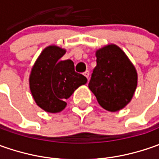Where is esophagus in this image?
I'll list each match as a JSON object with an SVG mask.
<instances>
[{"instance_id": "1", "label": "esophagus", "mask_w": 159, "mask_h": 159, "mask_svg": "<svg viewBox=\"0 0 159 159\" xmlns=\"http://www.w3.org/2000/svg\"><path fill=\"white\" fill-rule=\"evenodd\" d=\"M84 76L86 77L87 79H89V70H86V71L84 72Z\"/></svg>"}]
</instances>
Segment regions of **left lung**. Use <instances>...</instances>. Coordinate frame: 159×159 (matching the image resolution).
Masks as SVG:
<instances>
[{"label":"left lung","instance_id":"left-lung-1","mask_svg":"<svg viewBox=\"0 0 159 159\" xmlns=\"http://www.w3.org/2000/svg\"><path fill=\"white\" fill-rule=\"evenodd\" d=\"M96 66L89 84L98 103L109 111L126 106L137 87V72L124 51L111 44L95 52Z\"/></svg>","mask_w":159,"mask_h":159}]
</instances>
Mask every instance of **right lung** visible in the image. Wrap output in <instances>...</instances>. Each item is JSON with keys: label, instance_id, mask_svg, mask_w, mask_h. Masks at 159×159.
Instances as JSON below:
<instances>
[{"label": "right lung", "instance_id": "add662e5", "mask_svg": "<svg viewBox=\"0 0 159 159\" xmlns=\"http://www.w3.org/2000/svg\"><path fill=\"white\" fill-rule=\"evenodd\" d=\"M66 50L48 46L40 53L32 68L29 78L30 90L37 105L47 112H60L66 106L65 100L87 78L74 70L73 62L60 58Z\"/></svg>", "mask_w": 159, "mask_h": 159}]
</instances>
